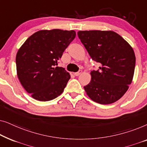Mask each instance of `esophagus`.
<instances>
[{"mask_svg": "<svg viewBox=\"0 0 147 147\" xmlns=\"http://www.w3.org/2000/svg\"><path fill=\"white\" fill-rule=\"evenodd\" d=\"M81 73H82V70H80L79 71L74 73V75H75L76 76H80V74H81Z\"/></svg>", "mask_w": 147, "mask_h": 147, "instance_id": "obj_1", "label": "esophagus"}]
</instances>
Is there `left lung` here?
<instances>
[{
  "label": "left lung",
  "instance_id": "left-lung-1",
  "mask_svg": "<svg viewBox=\"0 0 147 147\" xmlns=\"http://www.w3.org/2000/svg\"><path fill=\"white\" fill-rule=\"evenodd\" d=\"M78 37L92 59L100 64L91 71L92 80L84 90L97 103L109 104L120 99L133 78L136 57L134 50L112 31H80Z\"/></svg>",
  "mask_w": 147,
  "mask_h": 147
}]
</instances>
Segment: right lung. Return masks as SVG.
<instances>
[{"label":"right lung","instance_id":"right-lung-1","mask_svg":"<svg viewBox=\"0 0 147 147\" xmlns=\"http://www.w3.org/2000/svg\"><path fill=\"white\" fill-rule=\"evenodd\" d=\"M75 37L73 30H41L20 47L16 55L17 76L34 99L49 101L63 92L70 75L64 68L55 65Z\"/></svg>","mask_w":147,"mask_h":147}]
</instances>
